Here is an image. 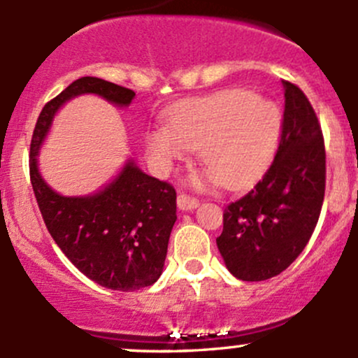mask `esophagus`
Here are the masks:
<instances>
[{
    "label": "esophagus",
    "instance_id": "obj_1",
    "mask_svg": "<svg viewBox=\"0 0 358 358\" xmlns=\"http://www.w3.org/2000/svg\"><path fill=\"white\" fill-rule=\"evenodd\" d=\"M198 205H199V199L194 198V196H189V194H186V193H180L178 196L179 210L189 211V210H194Z\"/></svg>",
    "mask_w": 358,
    "mask_h": 358
}]
</instances>
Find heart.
Instances as JSON below:
<instances>
[{
	"mask_svg": "<svg viewBox=\"0 0 358 358\" xmlns=\"http://www.w3.org/2000/svg\"><path fill=\"white\" fill-rule=\"evenodd\" d=\"M280 133L275 103L244 90H225L196 99L171 114L169 129L147 133V152L171 169L186 150H199L203 165L220 186L241 189L259 178Z\"/></svg>",
	"mask_w": 358,
	"mask_h": 358,
	"instance_id": "obj_1",
	"label": "heart"
}]
</instances>
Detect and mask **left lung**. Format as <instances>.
<instances>
[{
    "instance_id": "8db88e82",
    "label": "left lung",
    "mask_w": 358,
    "mask_h": 358,
    "mask_svg": "<svg viewBox=\"0 0 358 358\" xmlns=\"http://www.w3.org/2000/svg\"><path fill=\"white\" fill-rule=\"evenodd\" d=\"M285 88L282 134L263 179L230 203L217 237L225 266L244 282H263L287 270L313 236L326 187L321 124L306 94Z\"/></svg>"
}]
</instances>
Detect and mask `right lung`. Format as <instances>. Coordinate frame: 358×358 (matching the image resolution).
I'll return each instance as SVG.
<instances>
[{
  "mask_svg": "<svg viewBox=\"0 0 358 358\" xmlns=\"http://www.w3.org/2000/svg\"><path fill=\"white\" fill-rule=\"evenodd\" d=\"M95 94L129 106L134 92L95 76H83L41 110L30 141V182L49 234L64 256L99 285L119 292L150 287L160 278L176 224V189L145 174L129 160L102 191L61 196L42 179L37 155L55 114L70 99Z\"/></svg>",
  "mask_w": 358,
  "mask_h": 358,
  "instance_id": "obj_1",
  "label": "right lung"
}]
</instances>
